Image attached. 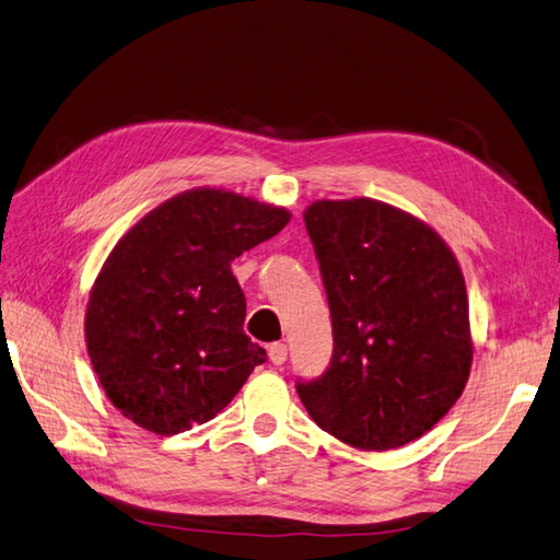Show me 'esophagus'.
Masks as SVG:
<instances>
[{"mask_svg":"<svg viewBox=\"0 0 560 560\" xmlns=\"http://www.w3.org/2000/svg\"><path fill=\"white\" fill-rule=\"evenodd\" d=\"M268 359L272 361V365H282L284 361H288V345L282 342H276L268 347Z\"/></svg>","mask_w":560,"mask_h":560,"instance_id":"34e87169","label":"esophagus"}]
</instances>
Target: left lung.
<instances>
[{"instance_id":"8db88e82","label":"left lung","mask_w":560,"mask_h":560,"mask_svg":"<svg viewBox=\"0 0 560 560\" xmlns=\"http://www.w3.org/2000/svg\"><path fill=\"white\" fill-rule=\"evenodd\" d=\"M332 318V361L299 383L308 416L361 452L422 438L448 413L472 365L468 292L434 230L377 199H320L304 211Z\"/></svg>"}]
</instances>
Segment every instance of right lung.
<instances>
[{
    "label": "right lung",
    "instance_id": "add662e5",
    "mask_svg": "<svg viewBox=\"0 0 560 560\" xmlns=\"http://www.w3.org/2000/svg\"><path fill=\"white\" fill-rule=\"evenodd\" d=\"M290 211L215 187L159 203L122 235L90 290L85 345L118 411L177 434L233 401L266 351L244 335L230 264L278 235Z\"/></svg>",
    "mask_w": 560,
    "mask_h": 560
}]
</instances>
